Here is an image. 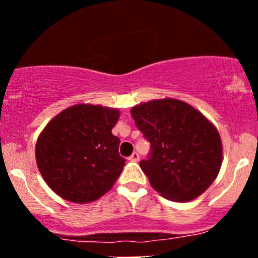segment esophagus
<instances>
[{"label":"esophagus","mask_w":258,"mask_h":258,"mask_svg":"<svg viewBox=\"0 0 258 258\" xmlns=\"http://www.w3.org/2000/svg\"><path fill=\"white\" fill-rule=\"evenodd\" d=\"M128 160H130V161H135V162H137V161H140V155H139V153H137V152H134L131 156H130Z\"/></svg>","instance_id":"1"}]
</instances>
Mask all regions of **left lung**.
I'll return each mask as SVG.
<instances>
[{
  "label": "left lung",
  "instance_id": "8db88e82",
  "mask_svg": "<svg viewBox=\"0 0 258 258\" xmlns=\"http://www.w3.org/2000/svg\"><path fill=\"white\" fill-rule=\"evenodd\" d=\"M131 116L151 144L147 160L140 162L151 186L176 202L204 194L222 163L221 137L209 119L175 98L135 106Z\"/></svg>",
  "mask_w": 258,
  "mask_h": 258
}]
</instances>
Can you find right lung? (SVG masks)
I'll return each mask as SVG.
<instances>
[{"label": "right lung", "mask_w": 258, "mask_h": 258, "mask_svg": "<svg viewBox=\"0 0 258 258\" xmlns=\"http://www.w3.org/2000/svg\"><path fill=\"white\" fill-rule=\"evenodd\" d=\"M118 117L116 108L82 103L48 122L36 144V161L52 191L86 204L112 188L126 162L112 135Z\"/></svg>", "instance_id": "1"}]
</instances>
